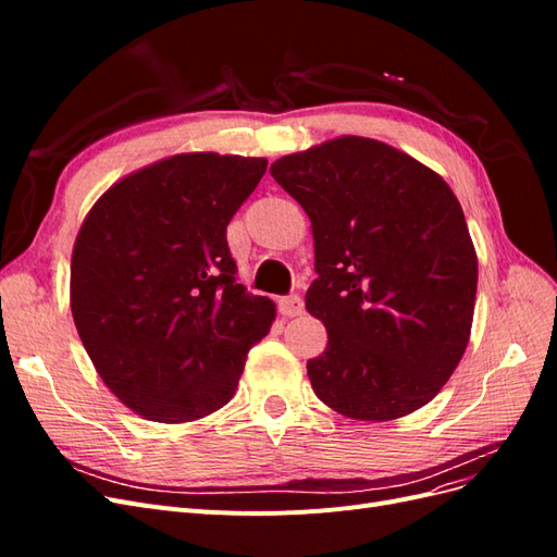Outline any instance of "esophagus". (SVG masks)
Listing matches in <instances>:
<instances>
[{
  "label": "esophagus",
  "mask_w": 557,
  "mask_h": 557,
  "mask_svg": "<svg viewBox=\"0 0 557 557\" xmlns=\"http://www.w3.org/2000/svg\"><path fill=\"white\" fill-rule=\"evenodd\" d=\"M278 311H281L285 318L301 315V311H305V301H301V297H299V295L281 297V299H278Z\"/></svg>",
  "instance_id": "esophagus-1"
}]
</instances>
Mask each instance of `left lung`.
<instances>
[{
    "label": "left lung",
    "mask_w": 557,
    "mask_h": 557,
    "mask_svg": "<svg viewBox=\"0 0 557 557\" xmlns=\"http://www.w3.org/2000/svg\"><path fill=\"white\" fill-rule=\"evenodd\" d=\"M311 218L307 311L327 346L313 393L356 420H395L442 391L474 318L479 264L446 181L383 141L339 137L272 164Z\"/></svg>",
    "instance_id": "1"
}]
</instances>
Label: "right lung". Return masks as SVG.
<instances>
[{"mask_svg":"<svg viewBox=\"0 0 557 557\" xmlns=\"http://www.w3.org/2000/svg\"><path fill=\"white\" fill-rule=\"evenodd\" d=\"M264 172V158H166L111 185L81 225L78 336L109 391L148 420L188 423L225 407L274 323L272 299L237 283L227 246Z\"/></svg>","mask_w":557,"mask_h":557,"instance_id":"add662e5","label":"right lung"}]
</instances>
